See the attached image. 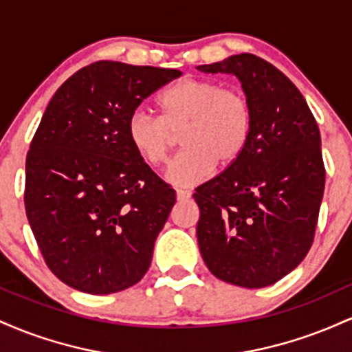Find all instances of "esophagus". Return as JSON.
<instances>
[{"mask_svg": "<svg viewBox=\"0 0 352 352\" xmlns=\"http://www.w3.org/2000/svg\"><path fill=\"white\" fill-rule=\"evenodd\" d=\"M190 197H192V192H190V190H184V188L177 190V200H179V201L188 200Z\"/></svg>", "mask_w": 352, "mask_h": 352, "instance_id": "34e87169", "label": "esophagus"}]
</instances>
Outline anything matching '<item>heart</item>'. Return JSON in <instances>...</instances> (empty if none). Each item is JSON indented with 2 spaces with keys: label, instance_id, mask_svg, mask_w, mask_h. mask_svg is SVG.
I'll return each mask as SVG.
<instances>
[{
  "label": "heart",
  "instance_id": "obj_1",
  "mask_svg": "<svg viewBox=\"0 0 352 352\" xmlns=\"http://www.w3.org/2000/svg\"><path fill=\"white\" fill-rule=\"evenodd\" d=\"M160 117L137 111L127 120V137L145 164L167 162L182 132L185 151L167 168L175 185H195L218 168L236 162L253 129L252 104L241 91L212 79L185 78L157 98Z\"/></svg>",
  "mask_w": 352,
  "mask_h": 352
}]
</instances>
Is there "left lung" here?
I'll use <instances>...</instances> for the list:
<instances>
[{"label":"left lung","mask_w":352,"mask_h":352,"mask_svg":"<svg viewBox=\"0 0 352 352\" xmlns=\"http://www.w3.org/2000/svg\"><path fill=\"white\" fill-rule=\"evenodd\" d=\"M199 69L235 74L253 111L240 159L193 193L201 258L218 280L265 288L313 245L326 180L316 119L292 80L258 56L243 52Z\"/></svg>","instance_id":"left-lung-1"}]
</instances>
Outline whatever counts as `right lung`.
<instances>
[{
    "instance_id": "obj_1",
    "label": "right lung",
    "mask_w": 352,
    "mask_h": 352,
    "mask_svg": "<svg viewBox=\"0 0 352 352\" xmlns=\"http://www.w3.org/2000/svg\"><path fill=\"white\" fill-rule=\"evenodd\" d=\"M180 76L98 60L47 104L26 155L24 208L47 268L71 288L111 294L147 273L175 190L137 155L127 120Z\"/></svg>"
}]
</instances>
